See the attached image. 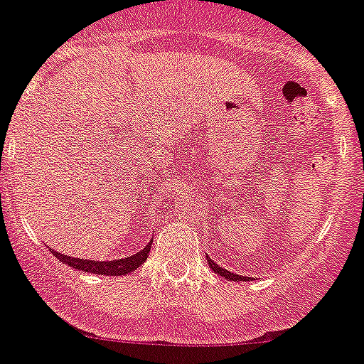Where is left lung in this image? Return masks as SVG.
Masks as SVG:
<instances>
[{"label":"left lung","mask_w":364,"mask_h":364,"mask_svg":"<svg viewBox=\"0 0 364 364\" xmlns=\"http://www.w3.org/2000/svg\"><path fill=\"white\" fill-rule=\"evenodd\" d=\"M207 262H208V267L214 271L216 274H220V277H223L225 280H232V282H247V280H251V277H242V274H236V273H230V271L223 269V267H220V265L216 264L214 260H210V258L207 257Z\"/></svg>","instance_id":"1"}]
</instances>
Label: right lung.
Wrapping results in <instances>:
<instances>
[{"mask_svg": "<svg viewBox=\"0 0 364 364\" xmlns=\"http://www.w3.org/2000/svg\"><path fill=\"white\" fill-rule=\"evenodd\" d=\"M151 242H154V238H151L139 252L129 255V257L126 258H119V260H87V258L80 257H69V255L58 252L55 251V249H50V252L55 255L56 260H60L62 264H68L73 269L93 274H106V277H122V274H128L132 273V271H135L146 262L148 255H150Z\"/></svg>", "mask_w": 364, "mask_h": 364, "instance_id": "1", "label": "right lung"}]
</instances>
